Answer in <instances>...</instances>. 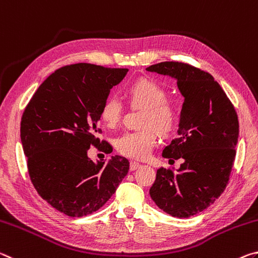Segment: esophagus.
Listing matches in <instances>:
<instances>
[{"instance_id":"34e87169","label":"esophagus","mask_w":258,"mask_h":258,"mask_svg":"<svg viewBox=\"0 0 258 258\" xmlns=\"http://www.w3.org/2000/svg\"><path fill=\"white\" fill-rule=\"evenodd\" d=\"M139 167H141V164H139L138 162H135V161H130V170L134 171L136 170V169H138Z\"/></svg>"}]
</instances>
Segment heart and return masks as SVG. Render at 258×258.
Listing matches in <instances>:
<instances>
[{"mask_svg":"<svg viewBox=\"0 0 258 258\" xmlns=\"http://www.w3.org/2000/svg\"><path fill=\"white\" fill-rule=\"evenodd\" d=\"M132 106H142L139 130L126 132L116 139L115 147L123 157L145 160L158 144V132L168 135L179 122V108L175 101L167 99V91L157 81L143 78L129 84L125 89ZM100 119L109 128L120 124L123 116V105L115 96L104 100L99 112Z\"/></svg>","mask_w":258,"mask_h":258,"instance_id":"heart-1","label":"heart"}]
</instances>
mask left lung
<instances>
[{"label": "left lung", "mask_w": 258, "mask_h": 258, "mask_svg": "<svg viewBox=\"0 0 258 258\" xmlns=\"http://www.w3.org/2000/svg\"><path fill=\"white\" fill-rule=\"evenodd\" d=\"M146 70L175 78L185 98L178 136L162 152L169 161L184 162L178 171L158 169L150 196L171 216L191 217L213 205L229 184L239 137L238 114L208 72L179 61H162Z\"/></svg>", "instance_id": "8db88e82"}]
</instances>
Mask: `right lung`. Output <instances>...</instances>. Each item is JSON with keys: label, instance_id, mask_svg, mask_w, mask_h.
I'll return each instance as SVG.
<instances>
[{"label": "right lung", "instance_id": "1", "mask_svg": "<svg viewBox=\"0 0 258 258\" xmlns=\"http://www.w3.org/2000/svg\"><path fill=\"white\" fill-rule=\"evenodd\" d=\"M126 69L87 62L62 66L44 80L29 100L20 122L28 175L42 199L70 217L95 213L111 198L129 170L123 157L95 163L94 146L112 152L100 141L99 112L109 90Z\"/></svg>", "mask_w": 258, "mask_h": 258}]
</instances>
